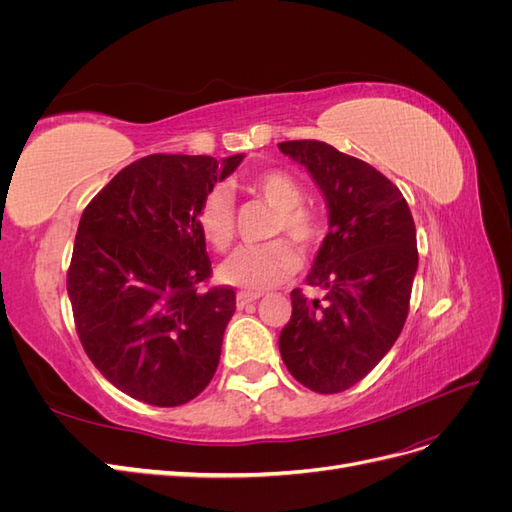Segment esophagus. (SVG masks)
<instances>
[{
    "mask_svg": "<svg viewBox=\"0 0 512 512\" xmlns=\"http://www.w3.org/2000/svg\"><path fill=\"white\" fill-rule=\"evenodd\" d=\"M260 299V294H254V292H239L237 294V307L239 309H247L252 303H256Z\"/></svg>",
    "mask_w": 512,
    "mask_h": 512,
    "instance_id": "esophagus-1",
    "label": "esophagus"
}]
</instances>
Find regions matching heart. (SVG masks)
<instances>
[{
	"instance_id": "obj_1",
	"label": "heart",
	"mask_w": 512,
	"mask_h": 512,
	"mask_svg": "<svg viewBox=\"0 0 512 512\" xmlns=\"http://www.w3.org/2000/svg\"><path fill=\"white\" fill-rule=\"evenodd\" d=\"M247 190L277 209L271 237L286 235L301 250H314L322 241L327 226L320 215L305 207L303 183L288 170L271 168L247 181ZM194 224L200 237L215 252H226L235 239V205L224 188H211L194 211ZM299 269V256L286 241H271L267 245L241 247L220 269V277L243 290H267L282 284Z\"/></svg>"
}]
</instances>
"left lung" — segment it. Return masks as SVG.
I'll return each mask as SVG.
<instances>
[{
  "label": "left lung",
  "mask_w": 512,
  "mask_h": 512,
  "mask_svg": "<svg viewBox=\"0 0 512 512\" xmlns=\"http://www.w3.org/2000/svg\"><path fill=\"white\" fill-rule=\"evenodd\" d=\"M299 160L329 203L309 286L324 299L290 292L292 316L280 335L290 374L322 395L361 382L404 329L418 267L416 228L397 185L371 164L322 141L277 145Z\"/></svg>",
  "instance_id": "8db88e82"
}]
</instances>
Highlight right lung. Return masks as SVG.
<instances>
[{
    "instance_id": "add662e5",
    "label": "right lung",
    "mask_w": 512,
    "mask_h": 512,
    "mask_svg": "<svg viewBox=\"0 0 512 512\" xmlns=\"http://www.w3.org/2000/svg\"><path fill=\"white\" fill-rule=\"evenodd\" d=\"M241 160L153 153L81 215L66 280L76 335L100 374L143 404H188L218 369L237 294L207 286L194 211Z\"/></svg>"
}]
</instances>
